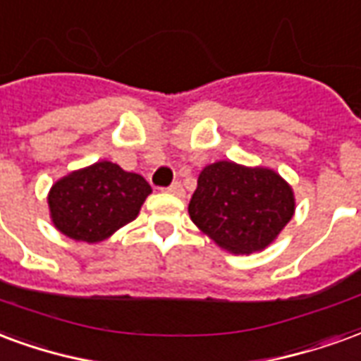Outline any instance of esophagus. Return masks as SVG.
<instances>
[{"label":"esophagus","instance_id":"esophagus-1","mask_svg":"<svg viewBox=\"0 0 361 361\" xmlns=\"http://www.w3.org/2000/svg\"><path fill=\"white\" fill-rule=\"evenodd\" d=\"M167 192H169V194H173V196H178V198H183L184 196V188L180 183L171 184L169 188H167Z\"/></svg>","mask_w":361,"mask_h":361}]
</instances>
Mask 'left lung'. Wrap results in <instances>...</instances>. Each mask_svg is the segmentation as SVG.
<instances>
[{
  "label": "left lung",
  "mask_w": 361,
  "mask_h": 361,
  "mask_svg": "<svg viewBox=\"0 0 361 361\" xmlns=\"http://www.w3.org/2000/svg\"><path fill=\"white\" fill-rule=\"evenodd\" d=\"M294 209V192L279 173L235 161L204 167L188 204L194 225L231 254L267 248Z\"/></svg>",
  "instance_id": "obj_1"
}]
</instances>
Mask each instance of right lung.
<instances>
[{
	"label": "right lung",
	"instance_id": "obj_1",
	"mask_svg": "<svg viewBox=\"0 0 361 361\" xmlns=\"http://www.w3.org/2000/svg\"><path fill=\"white\" fill-rule=\"evenodd\" d=\"M149 194L152 186L142 175L97 161L59 178L47 194V206L59 233L94 244L136 219Z\"/></svg>",
	"mask_w": 361,
	"mask_h": 361
}]
</instances>
